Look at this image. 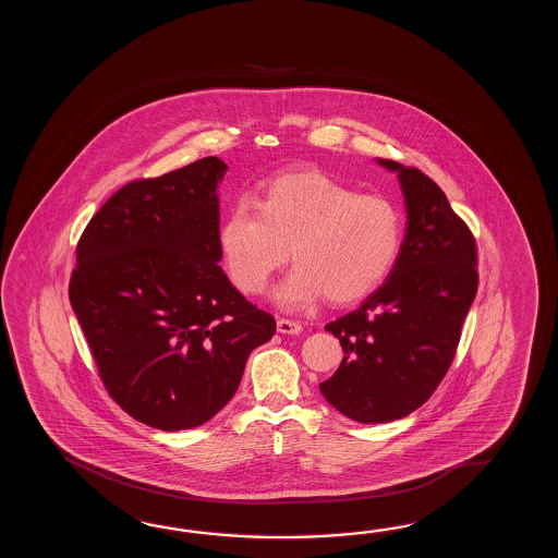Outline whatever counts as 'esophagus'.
<instances>
[{
    "label": "esophagus",
    "instance_id": "esophagus-1",
    "mask_svg": "<svg viewBox=\"0 0 558 558\" xmlns=\"http://www.w3.org/2000/svg\"><path fill=\"white\" fill-rule=\"evenodd\" d=\"M277 331L283 332V335H299L303 331V327L299 320L279 319L277 320Z\"/></svg>",
    "mask_w": 558,
    "mask_h": 558
}]
</instances>
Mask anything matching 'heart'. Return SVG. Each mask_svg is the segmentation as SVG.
<instances>
[{"label": "heart", "mask_w": 558, "mask_h": 558, "mask_svg": "<svg viewBox=\"0 0 558 558\" xmlns=\"http://www.w3.org/2000/svg\"><path fill=\"white\" fill-rule=\"evenodd\" d=\"M403 243V215L379 193H359L320 171L275 178L257 203L239 199L219 229L227 274L257 295L283 265H295L275 287L289 311L320 296L343 305L371 293L389 275Z\"/></svg>", "instance_id": "1"}]
</instances>
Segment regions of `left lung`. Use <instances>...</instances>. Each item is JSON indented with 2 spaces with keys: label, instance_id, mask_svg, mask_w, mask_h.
Listing matches in <instances>:
<instances>
[{
  "label": "left lung",
  "instance_id": "1",
  "mask_svg": "<svg viewBox=\"0 0 558 558\" xmlns=\"http://www.w3.org/2000/svg\"><path fill=\"white\" fill-rule=\"evenodd\" d=\"M407 207V231L391 274L361 307L325 325L343 347L323 397L356 423H389L413 413L451 367L473 305L476 243L439 185L391 159Z\"/></svg>",
  "mask_w": 558,
  "mask_h": 558
}]
</instances>
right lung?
Segmentation results:
<instances>
[{"label": "right lung", "mask_w": 558, "mask_h": 558, "mask_svg": "<svg viewBox=\"0 0 558 558\" xmlns=\"http://www.w3.org/2000/svg\"><path fill=\"white\" fill-rule=\"evenodd\" d=\"M219 157L137 179L77 243L70 301L111 399L149 427H199L238 391L275 319L219 267Z\"/></svg>", "instance_id": "right-lung-1"}]
</instances>
